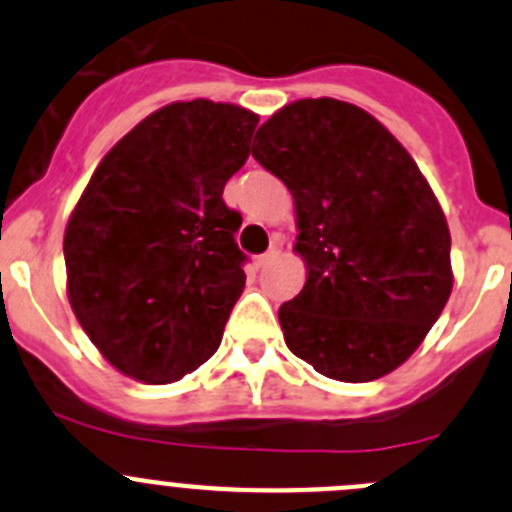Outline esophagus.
Here are the masks:
<instances>
[{
    "mask_svg": "<svg viewBox=\"0 0 512 512\" xmlns=\"http://www.w3.org/2000/svg\"><path fill=\"white\" fill-rule=\"evenodd\" d=\"M278 257H280V247H278V245H272L270 250H267L265 255L257 257L255 262H257V267H267V265H272V262L278 260Z\"/></svg>",
    "mask_w": 512,
    "mask_h": 512,
    "instance_id": "34e87169",
    "label": "esophagus"
}]
</instances>
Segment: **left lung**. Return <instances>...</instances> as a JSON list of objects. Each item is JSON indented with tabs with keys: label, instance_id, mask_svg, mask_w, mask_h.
<instances>
[{
	"label": "left lung",
	"instance_id": "1",
	"mask_svg": "<svg viewBox=\"0 0 512 512\" xmlns=\"http://www.w3.org/2000/svg\"><path fill=\"white\" fill-rule=\"evenodd\" d=\"M252 156L293 194L308 265L278 310L288 348L348 384L394 371L452 293L450 229L419 166L374 116L336 98L285 105Z\"/></svg>",
	"mask_w": 512,
	"mask_h": 512
}]
</instances>
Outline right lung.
<instances>
[{
  "instance_id": "right-lung-1",
  "label": "right lung",
  "mask_w": 512,
  "mask_h": 512,
  "mask_svg": "<svg viewBox=\"0 0 512 512\" xmlns=\"http://www.w3.org/2000/svg\"><path fill=\"white\" fill-rule=\"evenodd\" d=\"M260 118L189 100L143 118L103 156L65 229L68 298L118 371L171 384L207 361L245 288L242 217L224 184Z\"/></svg>"
}]
</instances>
